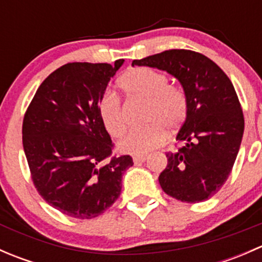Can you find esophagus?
<instances>
[{
	"label": "esophagus",
	"instance_id": "esophagus-1",
	"mask_svg": "<svg viewBox=\"0 0 262 262\" xmlns=\"http://www.w3.org/2000/svg\"><path fill=\"white\" fill-rule=\"evenodd\" d=\"M146 160H147V156H144V155H138V156H134L133 157L134 163H142V162H144Z\"/></svg>",
	"mask_w": 262,
	"mask_h": 262
}]
</instances>
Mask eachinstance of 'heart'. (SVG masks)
Segmentation results:
<instances>
[{"label":"heart","instance_id":"1","mask_svg":"<svg viewBox=\"0 0 262 262\" xmlns=\"http://www.w3.org/2000/svg\"><path fill=\"white\" fill-rule=\"evenodd\" d=\"M162 72L146 67L133 68L119 80L121 90L128 96L147 101L143 123L147 125L128 132L119 141V150L130 155H143L158 147L168 133L178 130L184 123L187 101L180 87L168 84ZM100 116L112 137H120L125 130V116L120 100L106 94L100 102Z\"/></svg>","mask_w":262,"mask_h":262}]
</instances>
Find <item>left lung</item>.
I'll list each match as a JSON object with an SVG mask.
<instances>
[{"label":"left lung","mask_w":262,"mask_h":262,"mask_svg":"<svg viewBox=\"0 0 262 262\" xmlns=\"http://www.w3.org/2000/svg\"><path fill=\"white\" fill-rule=\"evenodd\" d=\"M132 66L165 71L180 82L187 112L176 141L184 144L166 153L167 166L158 181L175 199L204 202L228 179L244 137L245 119L233 84L212 59L191 50H165L134 59Z\"/></svg>","instance_id":"left-lung-1"}]
</instances>
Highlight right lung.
Instances as JSON below:
<instances>
[{
	"mask_svg": "<svg viewBox=\"0 0 262 262\" xmlns=\"http://www.w3.org/2000/svg\"><path fill=\"white\" fill-rule=\"evenodd\" d=\"M124 59L68 63L39 86L23 123V146L34 185L66 215L91 219L112 207L130 156L107 158L112 138L100 116L107 83Z\"/></svg>",
	"mask_w": 262,
	"mask_h": 262,
	"instance_id": "add662e5",
	"label": "right lung"
}]
</instances>
